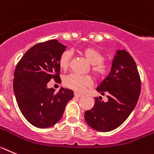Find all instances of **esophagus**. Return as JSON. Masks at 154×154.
<instances>
[{
    "mask_svg": "<svg viewBox=\"0 0 154 154\" xmlns=\"http://www.w3.org/2000/svg\"><path fill=\"white\" fill-rule=\"evenodd\" d=\"M74 96L77 97H82V96H83V94H79V93L75 92V93H74Z\"/></svg>",
    "mask_w": 154,
    "mask_h": 154,
    "instance_id": "1",
    "label": "esophagus"
}]
</instances>
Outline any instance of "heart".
I'll use <instances>...</instances> for the list:
<instances>
[{"instance_id":"obj_1","label":"heart","mask_w":154,"mask_h":154,"mask_svg":"<svg viewBox=\"0 0 154 154\" xmlns=\"http://www.w3.org/2000/svg\"><path fill=\"white\" fill-rule=\"evenodd\" d=\"M87 61L91 63V70L97 78H103L109 74L110 65L103 60V55L99 50L94 47H86L81 51ZM71 60L70 51H66L62 53L59 58V65L63 70H67ZM63 84L67 88L76 91L82 92L85 88L91 87L93 84V79L91 75H78L70 74L65 76L63 79Z\"/></svg>"}]
</instances>
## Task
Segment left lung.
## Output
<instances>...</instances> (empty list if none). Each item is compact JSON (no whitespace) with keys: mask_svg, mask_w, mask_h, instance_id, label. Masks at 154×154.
Instances as JSON below:
<instances>
[{"mask_svg":"<svg viewBox=\"0 0 154 154\" xmlns=\"http://www.w3.org/2000/svg\"><path fill=\"white\" fill-rule=\"evenodd\" d=\"M106 94L107 102L95 97V104L87 110V124L100 132H109L120 127L130 116L139 99L141 80L134 58L124 50L117 51L108 77L97 88Z\"/></svg>","mask_w":154,"mask_h":154,"instance_id":"obj_1","label":"left lung"}]
</instances>
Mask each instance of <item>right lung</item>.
<instances>
[{
    "instance_id": "1",
    "label": "right lung",
    "mask_w": 154,
    "mask_h": 154,
    "mask_svg": "<svg viewBox=\"0 0 154 154\" xmlns=\"http://www.w3.org/2000/svg\"><path fill=\"white\" fill-rule=\"evenodd\" d=\"M66 46L57 40L30 48L17 63L13 87L17 103L26 120L38 128H47L61 119L66 105L74 97L71 90L57 93L48 89L51 79L60 82L59 58Z\"/></svg>"
}]
</instances>
